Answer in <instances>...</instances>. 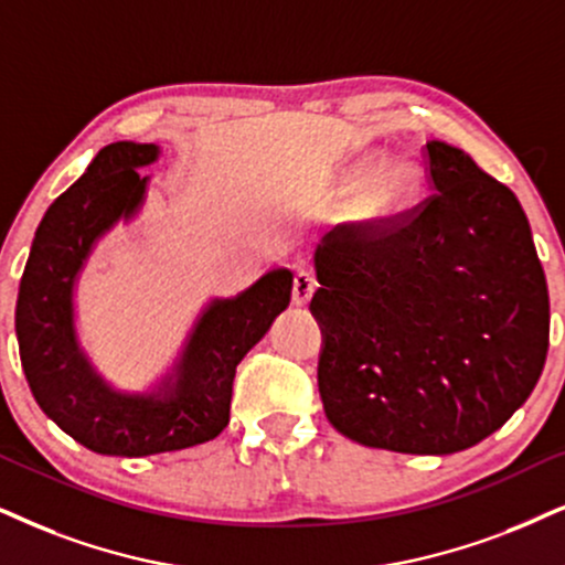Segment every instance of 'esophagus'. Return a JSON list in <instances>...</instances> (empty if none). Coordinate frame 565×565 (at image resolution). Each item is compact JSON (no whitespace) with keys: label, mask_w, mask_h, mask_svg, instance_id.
I'll return each mask as SVG.
<instances>
[{"label":"esophagus","mask_w":565,"mask_h":565,"mask_svg":"<svg viewBox=\"0 0 565 565\" xmlns=\"http://www.w3.org/2000/svg\"><path fill=\"white\" fill-rule=\"evenodd\" d=\"M316 289H318L316 276L307 274V270H297L295 284H291V302H295L297 307L307 305L312 299V295H316Z\"/></svg>","instance_id":"esophagus-1"}]
</instances>
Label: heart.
Here are the masks:
<instances>
[{"label": "heart", "instance_id": "1", "mask_svg": "<svg viewBox=\"0 0 565 565\" xmlns=\"http://www.w3.org/2000/svg\"><path fill=\"white\" fill-rule=\"evenodd\" d=\"M341 190L356 188L352 198V216L367 224H383L402 216L417 200L419 177L412 163L385 161L375 167L373 156H362L341 171L335 180Z\"/></svg>", "mask_w": 565, "mask_h": 565}]
</instances>
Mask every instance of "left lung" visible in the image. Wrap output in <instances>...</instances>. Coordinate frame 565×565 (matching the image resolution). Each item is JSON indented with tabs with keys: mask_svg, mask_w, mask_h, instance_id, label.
Listing matches in <instances>:
<instances>
[{
	"mask_svg": "<svg viewBox=\"0 0 565 565\" xmlns=\"http://www.w3.org/2000/svg\"><path fill=\"white\" fill-rule=\"evenodd\" d=\"M425 161V203L320 239L310 312L328 423L370 448L446 456L530 398L550 299L516 195L443 140H427Z\"/></svg>",
	"mask_w": 565,
	"mask_h": 565,
	"instance_id": "left-lung-1",
	"label": "left lung"
}]
</instances>
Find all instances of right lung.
<instances>
[{"label": "right lung", "mask_w": 565, "mask_h": 565, "mask_svg": "<svg viewBox=\"0 0 565 565\" xmlns=\"http://www.w3.org/2000/svg\"><path fill=\"white\" fill-rule=\"evenodd\" d=\"M161 148L119 140L49 205L20 278L15 333L33 398L70 438L104 456H153L213 440L230 425L232 383L249 349L289 307L291 270L274 268L237 297L211 299L174 367L151 391H119L77 339L75 287L96 242L146 203Z\"/></svg>", "instance_id": "obj_1"}]
</instances>
